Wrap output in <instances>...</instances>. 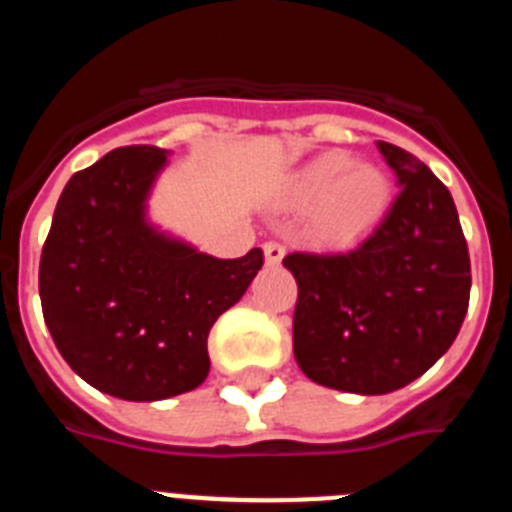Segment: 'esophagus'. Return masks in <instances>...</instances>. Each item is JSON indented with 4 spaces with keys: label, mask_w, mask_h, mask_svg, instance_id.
<instances>
[{
    "label": "esophagus",
    "mask_w": 512,
    "mask_h": 512,
    "mask_svg": "<svg viewBox=\"0 0 512 512\" xmlns=\"http://www.w3.org/2000/svg\"><path fill=\"white\" fill-rule=\"evenodd\" d=\"M264 256H266V264H279L284 259V246L279 241H266L264 243Z\"/></svg>",
    "instance_id": "esophagus-1"
}]
</instances>
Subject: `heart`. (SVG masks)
I'll list each match as a JSON object with an SVG mask.
<instances>
[{
    "label": "heart",
    "instance_id": "1",
    "mask_svg": "<svg viewBox=\"0 0 512 512\" xmlns=\"http://www.w3.org/2000/svg\"><path fill=\"white\" fill-rule=\"evenodd\" d=\"M295 200L315 205L310 230L318 241L348 243L382 220L392 200V182L379 166L333 151L312 158L300 171Z\"/></svg>",
    "mask_w": 512,
    "mask_h": 512
}]
</instances>
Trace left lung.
<instances>
[{"instance_id": "left-lung-1", "label": "left lung", "mask_w": 512, "mask_h": 512, "mask_svg": "<svg viewBox=\"0 0 512 512\" xmlns=\"http://www.w3.org/2000/svg\"><path fill=\"white\" fill-rule=\"evenodd\" d=\"M377 146L400 179L382 223L351 251L282 261L297 279V364L356 395H387L428 372L459 336L472 289L451 192L413 153Z\"/></svg>"}]
</instances>
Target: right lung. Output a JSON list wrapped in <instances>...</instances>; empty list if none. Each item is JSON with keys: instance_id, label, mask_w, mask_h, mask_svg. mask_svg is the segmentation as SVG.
<instances>
[{"instance_id": "add662e5", "label": "right lung", "mask_w": 512, "mask_h": 512, "mask_svg": "<svg viewBox=\"0 0 512 512\" xmlns=\"http://www.w3.org/2000/svg\"><path fill=\"white\" fill-rule=\"evenodd\" d=\"M164 148H115L63 187L40 253V305L84 382L120 400L182 395L210 372L207 336L264 264L215 259L146 223Z\"/></svg>"}]
</instances>
